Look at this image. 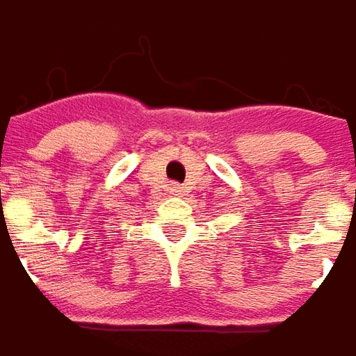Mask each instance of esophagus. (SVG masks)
<instances>
[{
    "instance_id": "34e87169",
    "label": "esophagus",
    "mask_w": 356,
    "mask_h": 356,
    "mask_svg": "<svg viewBox=\"0 0 356 356\" xmlns=\"http://www.w3.org/2000/svg\"><path fill=\"white\" fill-rule=\"evenodd\" d=\"M171 191H173V193H179V191H181V187H177V185H171Z\"/></svg>"
}]
</instances>
